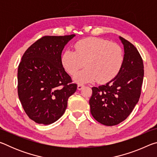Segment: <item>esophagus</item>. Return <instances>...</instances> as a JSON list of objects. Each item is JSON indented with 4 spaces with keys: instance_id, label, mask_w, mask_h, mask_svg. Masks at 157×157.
<instances>
[{
    "instance_id": "1",
    "label": "esophagus",
    "mask_w": 157,
    "mask_h": 157,
    "mask_svg": "<svg viewBox=\"0 0 157 157\" xmlns=\"http://www.w3.org/2000/svg\"><path fill=\"white\" fill-rule=\"evenodd\" d=\"M84 86H85L84 84H78V90H81V89H83Z\"/></svg>"
}]
</instances>
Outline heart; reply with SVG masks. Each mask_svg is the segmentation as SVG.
I'll list each match as a JSON object with an SVG mask.
<instances>
[{"instance_id":"obj_1","label":"heart","mask_w":157,"mask_h":157,"mask_svg":"<svg viewBox=\"0 0 157 157\" xmlns=\"http://www.w3.org/2000/svg\"><path fill=\"white\" fill-rule=\"evenodd\" d=\"M75 51L67 50L62 53L61 62L66 72L75 76L79 83L94 82L105 83L118 75L123 63V51L116 43L95 37L77 41Z\"/></svg>"}]
</instances>
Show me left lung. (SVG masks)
<instances>
[{
	"label": "left lung",
	"mask_w": 157,
	"mask_h": 157,
	"mask_svg": "<svg viewBox=\"0 0 157 157\" xmlns=\"http://www.w3.org/2000/svg\"><path fill=\"white\" fill-rule=\"evenodd\" d=\"M124 45L123 63L118 75L105 85L92 87L91 113L100 123L116 125L125 120L139 102L144 69L140 53L129 41L120 36Z\"/></svg>",
	"instance_id": "8db88e82"
}]
</instances>
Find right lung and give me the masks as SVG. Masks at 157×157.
Instances as JSON below:
<instances>
[{
	"label": "right lung",
	"mask_w": 157,
	"mask_h": 157,
	"mask_svg": "<svg viewBox=\"0 0 157 157\" xmlns=\"http://www.w3.org/2000/svg\"><path fill=\"white\" fill-rule=\"evenodd\" d=\"M75 34L44 36L26 50L18 68V95L25 112L39 124L57 121L78 85L61 62L65 45Z\"/></svg>",
	"instance_id": "obj_1"
}]
</instances>
